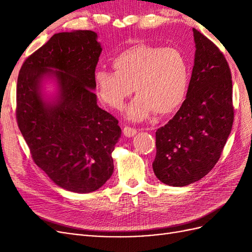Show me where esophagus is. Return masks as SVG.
I'll return each mask as SVG.
<instances>
[{"instance_id":"obj_1","label":"esophagus","mask_w":252,"mask_h":252,"mask_svg":"<svg viewBox=\"0 0 252 252\" xmlns=\"http://www.w3.org/2000/svg\"><path fill=\"white\" fill-rule=\"evenodd\" d=\"M123 133L125 136H128V138H131L135 133H136V129L129 127V126H125L123 129Z\"/></svg>"}]
</instances>
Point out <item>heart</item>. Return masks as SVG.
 <instances>
[{
    "label": "heart",
    "mask_w": 252,
    "mask_h": 252,
    "mask_svg": "<svg viewBox=\"0 0 252 252\" xmlns=\"http://www.w3.org/2000/svg\"><path fill=\"white\" fill-rule=\"evenodd\" d=\"M111 63L114 71L98 68L94 72L96 94L103 103L121 109L134 90L138 95L126 110L130 121H144L154 112L171 113L184 102L189 65L180 49L136 44L119 52Z\"/></svg>",
    "instance_id": "1"
}]
</instances>
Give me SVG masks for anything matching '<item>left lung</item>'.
Segmentation results:
<instances>
[{
  "label": "left lung",
  "mask_w": 252,
  "mask_h": 252,
  "mask_svg": "<svg viewBox=\"0 0 252 252\" xmlns=\"http://www.w3.org/2000/svg\"><path fill=\"white\" fill-rule=\"evenodd\" d=\"M192 30L195 55L186 98L156 132L152 168L159 181L174 187L199 181L215 167L234 119L229 65L216 44Z\"/></svg>",
  "instance_id": "obj_1"
}]
</instances>
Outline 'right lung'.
Returning <instances> with one entry per match:
<instances>
[{"mask_svg":"<svg viewBox=\"0 0 252 252\" xmlns=\"http://www.w3.org/2000/svg\"><path fill=\"white\" fill-rule=\"evenodd\" d=\"M96 33L53 34L23 63L17 84V121L32 159L68 191L101 188L113 172L121 138L119 121L98 107L94 75L102 52ZM55 78L58 94L47 100L42 81Z\"/></svg>","mask_w":252,"mask_h":252,"instance_id":"right-lung-1","label":"right lung"}]
</instances>
